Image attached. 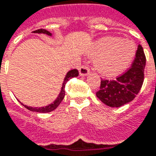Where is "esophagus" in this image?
Returning <instances> with one entry per match:
<instances>
[{
	"label": "esophagus",
	"instance_id": "34e87169",
	"mask_svg": "<svg viewBox=\"0 0 156 156\" xmlns=\"http://www.w3.org/2000/svg\"><path fill=\"white\" fill-rule=\"evenodd\" d=\"M89 73H90V69L87 66L83 65L82 66H80L79 68V74L80 76H87Z\"/></svg>",
	"mask_w": 156,
	"mask_h": 156
}]
</instances>
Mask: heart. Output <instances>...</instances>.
<instances>
[{"label": "heart", "instance_id": "heart-1", "mask_svg": "<svg viewBox=\"0 0 156 156\" xmlns=\"http://www.w3.org/2000/svg\"><path fill=\"white\" fill-rule=\"evenodd\" d=\"M90 54L97 56L95 69L106 77H113L123 72L136 55V46L129 41L116 37H105L97 41Z\"/></svg>", "mask_w": 156, "mask_h": 156}]
</instances>
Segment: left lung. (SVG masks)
I'll return each instance as SVG.
<instances>
[{
	"mask_svg": "<svg viewBox=\"0 0 156 156\" xmlns=\"http://www.w3.org/2000/svg\"><path fill=\"white\" fill-rule=\"evenodd\" d=\"M145 65L146 57L139 45L131 67L115 80L102 79L97 97L110 107H121L131 102L142 88Z\"/></svg>",
	"mask_w": 156,
	"mask_h": 156,
	"instance_id": "8db88e82",
	"label": "left lung"
}]
</instances>
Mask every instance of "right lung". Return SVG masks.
Instances as JSON below:
<instances>
[{
  "instance_id": "add662e5",
  "label": "right lung",
  "mask_w": 156,
  "mask_h": 156,
  "mask_svg": "<svg viewBox=\"0 0 156 156\" xmlns=\"http://www.w3.org/2000/svg\"><path fill=\"white\" fill-rule=\"evenodd\" d=\"M33 33L34 34H45L49 35L51 36V34L50 32L46 31V29H38L34 31ZM78 71L77 69H73V70H71L67 73V74L66 75V78L64 79V82H63V84H62V88L61 90H60V93L58 95V97L57 98V99H55V101L53 103H51L49 105L47 106H45V107H41V108H38V107H30V106H27V105H22L24 106L25 108H27V110H31V111H34V112H39V113H47V112H51L52 110H54L56 109L58 105H60V103L62 102V100L64 99L65 98V87H66V83H67L68 80H70L71 78H74V77H78Z\"/></svg>"
}]
</instances>
